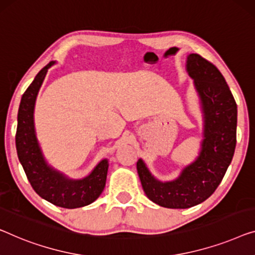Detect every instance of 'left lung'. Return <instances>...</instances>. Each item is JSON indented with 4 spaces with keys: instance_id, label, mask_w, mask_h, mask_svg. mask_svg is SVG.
I'll list each match as a JSON object with an SVG mask.
<instances>
[{
    "instance_id": "left-lung-1",
    "label": "left lung",
    "mask_w": 255,
    "mask_h": 255,
    "mask_svg": "<svg viewBox=\"0 0 255 255\" xmlns=\"http://www.w3.org/2000/svg\"><path fill=\"white\" fill-rule=\"evenodd\" d=\"M185 66L204 121L199 155L178 177L167 182L155 178L141 158L136 162L147 198L165 208H190L208 199L222 182L236 148L237 105L222 73L198 54L187 55Z\"/></svg>"
}]
</instances>
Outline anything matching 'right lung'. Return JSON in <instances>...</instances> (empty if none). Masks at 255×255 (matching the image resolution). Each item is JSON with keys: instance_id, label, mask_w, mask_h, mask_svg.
Returning a JSON list of instances; mask_svg holds the SVG:
<instances>
[{"instance_id": "add662e5", "label": "right lung", "mask_w": 255, "mask_h": 255, "mask_svg": "<svg viewBox=\"0 0 255 255\" xmlns=\"http://www.w3.org/2000/svg\"><path fill=\"white\" fill-rule=\"evenodd\" d=\"M55 63L56 62L51 61L40 70L21 97L18 109L16 148L18 158L33 190L55 206L73 209L90 205L100 197L106 186L109 163L107 158H103L84 178L73 179L48 164L43 156L36 139L34 108L48 69Z\"/></svg>"}]
</instances>
